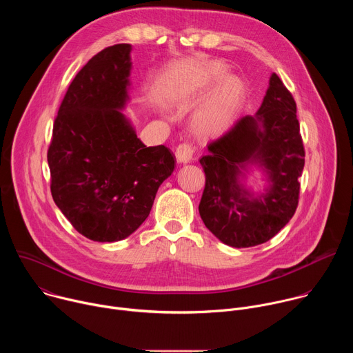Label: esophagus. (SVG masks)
<instances>
[{"instance_id": "obj_1", "label": "esophagus", "mask_w": 353, "mask_h": 353, "mask_svg": "<svg viewBox=\"0 0 353 353\" xmlns=\"http://www.w3.org/2000/svg\"><path fill=\"white\" fill-rule=\"evenodd\" d=\"M194 146L190 143H180L176 148V158L180 163H188L191 162L192 157H194Z\"/></svg>"}]
</instances>
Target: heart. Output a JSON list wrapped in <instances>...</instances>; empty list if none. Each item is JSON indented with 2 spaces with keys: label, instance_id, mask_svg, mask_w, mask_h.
Instances as JSON below:
<instances>
[{
  "label": "heart",
  "instance_id": "obj_1",
  "mask_svg": "<svg viewBox=\"0 0 353 353\" xmlns=\"http://www.w3.org/2000/svg\"><path fill=\"white\" fill-rule=\"evenodd\" d=\"M226 77V67L214 63L201 70L195 78L187 85L185 93L203 92L214 88ZM244 97V86L240 79L229 77L219 89L198 109L194 116V127L203 135H221L228 131L236 117Z\"/></svg>",
  "mask_w": 353,
  "mask_h": 353
}]
</instances>
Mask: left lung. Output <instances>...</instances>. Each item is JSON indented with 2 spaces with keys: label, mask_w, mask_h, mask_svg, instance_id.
Segmentation results:
<instances>
[{
  "label": "left lung",
  "mask_w": 353,
  "mask_h": 353,
  "mask_svg": "<svg viewBox=\"0 0 353 353\" xmlns=\"http://www.w3.org/2000/svg\"><path fill=\"white\" fill-rule=\"evenodd\" d=\"M199 159L205 188L199 215L225 244L243 248L272 239L294 215L305 168V146L296 103L276 74L256 116H244L208 145ZM261 167L270 183L265 193L247 190L239 179L248 165Z\"/></svg>",
  "instance_id": "left-lung-1"
}]
</instances>
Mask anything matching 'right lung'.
I'll return each instance as SVG.
<instances>
[{
    "instance_id": "obj_1",
    "label": "right lung",
    "mask_w": 353,
    "mask_h": 353,
    "mask_svg": "<svg viewBox=\"0 0 353 353\" xmlns=\"http://www.w3.org/2000/svg\"><path fill=\"white\" fill-rule=\"evenodd\" d=\"M130 53L131 44H114L82 67L63 99L47 152L56 205L93 241L134 233L174 169L170 149L143 145L121 113L130 99Z\"/></svg>"
}]
</instances>
